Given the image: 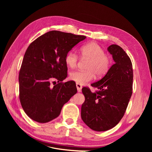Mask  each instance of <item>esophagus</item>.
<instances>
[{
  "instance_id": "obj_1",
  "label": "esophagus",
  "mask_w": 152,
  "mask_h": 152,
  "mask_svg": "<svg viewBox=\"0 0 152 152\" xmlns=\"http://www.w3.org/2000/svg\"><path fill=\"white\" fill-rule=\"evenodd\" d=\"M76 86H77V89L78 92H80L82 90V86L79 84H76Z\"/></svg>"
}]
</instances>
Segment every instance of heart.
Masks as SVG:
<instances>
[{
    "mask_svg": "<svg viewBox=\"0 0 152 152\" xmlns=\"http://www.w3.org/2000/svg\"><path fill=\"white\" fill-rule=\"evenodd\" d=\"M82 56L89 59L87 63L88 70H77L72 72L70 79L80 85L86 84L93 80L95 75L98 77H102L107 74L112 66V59L105 54L104 49L96 42H89L84 44L80 49ZM77 54L70 50L66 54L65 62L68 67L74 68L78 62Z\"/></svg>",
    "mask_w": 152,
    "mask_h": 152,
    "instance_id": "b5f03b06",
    "label": "heart"
}]
</instances>
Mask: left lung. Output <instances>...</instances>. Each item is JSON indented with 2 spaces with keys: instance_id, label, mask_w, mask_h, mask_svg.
Returning <instances> with one entry per match:
<instances>
[{
  "instance_id": "left-lung-1",
  "label": "left lung",
  "mask_w": 152,
  "mask_h": 152,
  "mask_svg": "<svg viewBox=\"0 0 152 152\" xmlns=\"http://www.w3.org/2000/svg\"><path fill=\"white\" fill-rule=\"evenodd\" d=\"M108 50L115 64L102 79L91 84L98 90L92 93L89 87L82 89L85 102L81 107V117L87 126L96 131L109 130L120 122L132 93L130 58L116 44L110 45Z\"/></svg>"
}]
</instances>
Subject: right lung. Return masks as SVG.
<instances>
[{"mask_svg": "<svg viewBox=\"0 0 152 152\" xmlns=\"http://www.w3.org/2000/svg\"><path fill=\"white\" fill-rule=\"evenodd\" d=\"M86 38L53 30L29 45L19 73V89L22 108L32 120L46 123L56 118L63 105L77 93L74 82H62L67 77L65 58Z\"/></svg>", "mask_w": 152, "mask_h": 152, "instance_id": "add662e5", "label": "right lung"}]
</instances>
